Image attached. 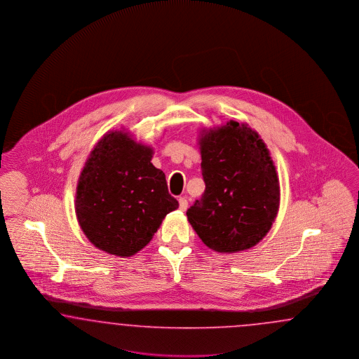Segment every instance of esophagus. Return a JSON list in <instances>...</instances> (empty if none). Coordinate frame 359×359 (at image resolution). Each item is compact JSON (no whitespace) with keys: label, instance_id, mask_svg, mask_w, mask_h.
Instances as JSON below:
<instances>
[{"label":"esophagus","instance_id":"34e87169","mask_svg":"<svg viewBox=\"0 0 359 359\" xmlns=\"http://www.w3.org/2000/svg\"><path fill=\"white\" fill-rule=\"evenodd\" d=\"M179 208H180L182 210H187V208H188V200H187V197H180V198H179Z\"/></svg>","mask_w":359,"mask_h":359}]
</instances>
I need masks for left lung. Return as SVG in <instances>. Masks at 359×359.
<instances>
[{"label":"left lung","mask_w":359,"mask_h":359,"mask_svg":"<svg viewBox=\"0 0 359 359\" xmlns=\"http://www.w3.org/2000/svg\"><path fill=\"white\" fill-rule=\"evenodd\" d=\"M205 192L187 210L197 236L217 252L248 250L266 237L280 204L270 151L248 123L203 129L198 135Z\"/></svg>","instance_id":"obj_1"}]
</instances>
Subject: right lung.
<instances>
[{
	"mask_svg": "<svg viewBox=\"0 0 359 359\" xmlns=\"http://www.w3.org/2000/svg\"><path fill=\"white\" fill-rule=\"evenodd\" d=\"M152 154L151 146L125 130L105 133L89 154L77 180L75 212L98 250L121 258L137 254L179 208Z\"/></svg>",
	"mask_w": 359,
	"mask_h": 359,
	"instance_id": "obj_1",
	"label": "right lung"
}]
</instances>
